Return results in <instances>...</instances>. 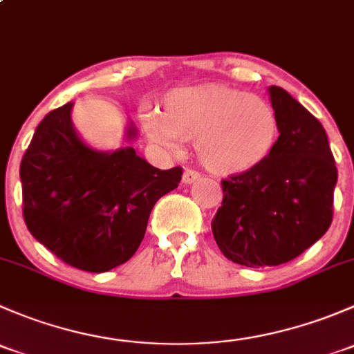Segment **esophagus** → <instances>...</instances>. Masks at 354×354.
<instances>
[{
    "label": "esophagus",
    "instance_id": "obj_1",
    "mask_svg": "<svg viewBox=\"0 0 354 354\" xmlns=\"http://www.w3.org/2000/svg\"><path fill=\"white\" fill-rule=\"evenodd\" d=\"M198 178H200V174L197 173V171L187 169L183 173V183L185 185H192V183H195V181H197Z\"/></svg>",
    "mask_w": 354,
    "mask_h": 354
}]
</instances>
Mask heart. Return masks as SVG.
<instances>
[{"label": "heart", "mask_w": 354, "mask_h": 354, "mask_svg": "<svg viewBox=\"0 0 354 354\" xmlns=\"http://www.w3.org/2000/svg\"><path fill=\"white\" fill-rule=\"evenodd\" d=\"M145 135L167 149L195 142L205 169L236 176L262 166L279 140V118L270 102L226 85H200L169 92L162 114L140 116Z\"/></svg>", "instance_id": "1"}]
</instances>
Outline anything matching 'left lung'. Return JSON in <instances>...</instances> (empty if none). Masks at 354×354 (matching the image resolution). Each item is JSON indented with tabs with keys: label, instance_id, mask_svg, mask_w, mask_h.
I'll return each instance as SVG.
<instances>
[{
	"label": "left lung",
	"instance_id": "left-lung-1",
	"mask_svg": "<svg viewBox=\"0 0 354 354\" xmlns=\"http://www.w3.org/2000/svg\"><path fill=\"white\" fill-rule=\"evenodd\" d=\"M279 140L257 169L223 180L212 234L224 257L272 267L301 255L332 223L337 167L322 123L284 88L270 85Z\"/></svg>",
	"mask_w": 354,
	"mask_h": 354
}]
</instances>
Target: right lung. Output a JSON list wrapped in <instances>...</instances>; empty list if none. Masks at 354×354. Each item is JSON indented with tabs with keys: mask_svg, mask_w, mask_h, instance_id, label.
<instances>
[{
	"mask_svg": "<svg viewBox=\"0 0 354 354\" xmlns=\"http://www.w3.org/2000/svg\"><path fill=\"white\" fill-rule=\"evenodd\" d=\"M73 102L46 114L20 164L24 219L32 236L71 267L106 272L133 257L152 207L181 181L133 147L113 152L85 144L71 123ZM137 137L133 123L127 140Z\"/></svg>",
	"mask_w": 354,
	"mask_h": 354,
	"instance_id": "obj_1",
	"label": "right lung"
}]
</instances>
